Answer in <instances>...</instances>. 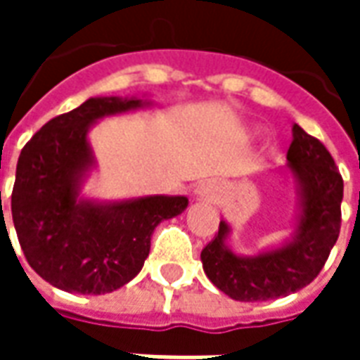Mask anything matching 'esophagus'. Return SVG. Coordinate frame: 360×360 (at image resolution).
Wrapping results in <instances>:
<instances>
[{
    "instance_id": "34e87169",
    "label": "esophagus",
    "mask_w": 360,
    "mask_h": 360,
    "mask_svg": "<svg viewBox=\"0 0 360 360\" xmlns=\"http://www.w3.org/2000/svg\"><path fill=\"white\" fill-rule=\"evenodd\" d=\"M196 196L200 200H206V202H214L218 198V185L214 181H208V183H202L200 187L196 188Z\"/></svg>"
}]
</instances>
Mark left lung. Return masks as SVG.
Listing matches in <instances>:
<instances>
[{"mask_svg": "<svg viewBox=\"0 0 360 360\" xmlns=\"http://www.w3.org/2000/svg\"><path fill=\"white\" fill-rule=\"evenodd\" d=\"M287 162L301 188V218L293 241L258 257H239L226 247L229 226L219 221L218 233L200 252L208 279L235 301H270L307 287L340 237L343 179L332 154L293 125Z\"/></svg>", "mask_w": 360, "mask_h": 360, "instance_id": "left-lung-1", "label": "left lung"}]
</instances>
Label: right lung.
<instances>
[{"instance_id": "add662e5", "label": "right lung", "mask_w": 360, "mask_h": 360, "mask_svg": "<svg viewBox=\"0 0 360 360\" xmlns=\"http://www.w3.org/2000/svg\"><path fill=\"white\" fill-rule=\"evenodd\" d=\"M141 105L134 98H90L50 119L20 150L13 224L30 268L58 289L103 295L123 287L142 270L158 224L187 208V196L79 200L82 175L94 164L89 127Z\"/></svg>"}]
</instances>
